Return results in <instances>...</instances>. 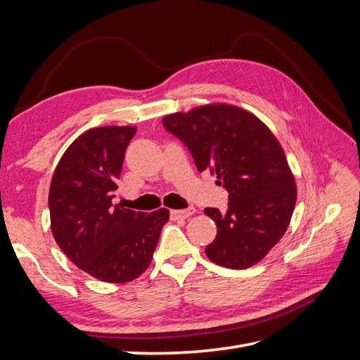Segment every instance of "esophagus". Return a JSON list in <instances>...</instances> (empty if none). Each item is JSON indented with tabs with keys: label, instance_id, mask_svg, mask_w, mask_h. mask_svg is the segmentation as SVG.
<instances>
[{
	"label": "esophagus",
	"instance_id": "1",
	"mask_svg": "<svg viewBox=\"0 0 360 360\" xmlns=\"http://www.w3.org/2000/svg\"><path fill=\"white\" fill-rule=\"evenodd\" d=\"M193 213H195L193 207H188V209H183V210H172L171 212V219L172 221L186 219V217H191Z\"/></svg>",
	"mask_w": 360,
	"mask_h": 360
}]
</instances>
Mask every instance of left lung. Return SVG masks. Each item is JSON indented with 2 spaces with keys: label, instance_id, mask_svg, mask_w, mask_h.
Instances as JSON below:
<instances>
[{
  "label": "left lung",
  "instance_id": "8db88e82",
  "mask_svg": "<svg viewBox=\"0 0 360 360\" xmlns=\"http://www.w3.org/2000/svg\"><path fill=\"white\" fill-rule=\"evenodd\" d=\"M162 123L186 144L198 171L216 174L228 191L225 213L204 210L217 226L205 255L228 269L257 264L285 234L297 198L276 136L257 115L228 103L168 114Z\"/></svg>",
  "mask_w": 360,
  "mask_h": 360
}]
</instances>
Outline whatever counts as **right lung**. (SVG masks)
<instances>
[{
  "label": "right lung",
  "instance_id": "right-lung-1",
  "mask_svg": "<svg viewBox=\"0 0 360 360\" xmlns=\"http://www.w3.org/2000/svg\"><path fill=\"white\" fill-rule=\"evenodd\" d=\"M135 126L86 130L64 151L49 188L51 231L75 266L93 278L124 284L153 258L168 209L148 214L112 204Z\"/></svg>",
  "mask_w": 360,
  "mask_h": 360
}]
</instances>
